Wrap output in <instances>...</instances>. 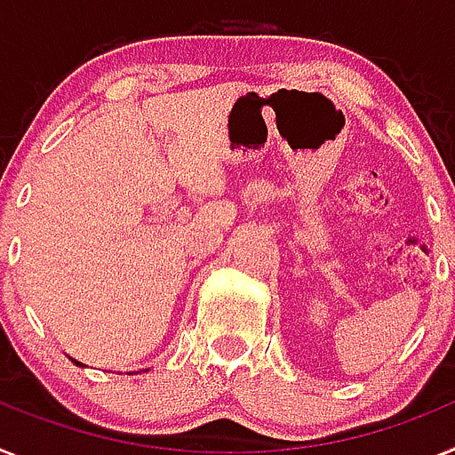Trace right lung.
Segmentation results:
<instances>
[{
    "instance_id": "right-lung-1",
    "label": "right lung",
    "mask_w": 455,
    "mask_h": 455,
    "mask_svg": "<svg viewBox=\"0 0 455 455\" xmlns=\"http://www.w3.org/2000/svg\"><path fill=\"white\" fill-rule=\"evenodd\" d=\"M68 359H71V356H68ZM73 363H76V366H83V363H80V361H76V359H71Z\"/></svg>"
}]
</instances>
